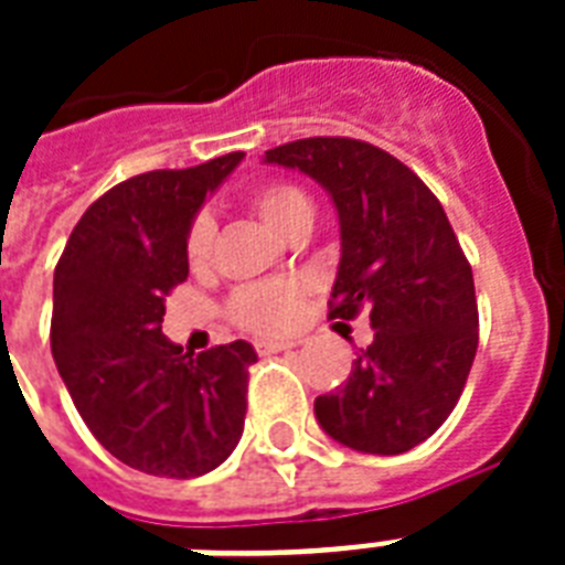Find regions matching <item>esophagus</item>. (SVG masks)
<instances>
[{"instance_id": "esophagus-1", "label": "esophagus", "mask_w": 565, "mask_h": 565, "mask_svg": "<svg viewBox=\"0 0 565 565\" xmlns=\"http://www.w3.org/2000/svg\"><path fill=\"white\" fill-rule=\"evenodd\" d=\"M255 349H257V354H278V352H290L292 343H275V340H260Z\"/></svg>"}]
</instances>
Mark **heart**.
<instances>
[{
    "label": "heart",
    "instance_id": "b5f03b06",
    "mask_svg": "<svg viewBox=\"0 0 565 565\" xmlns=\"http://www.w3.org/2000/svg\"><path fill=\"white\" fill-rule=\"evenodd\" d=\"M248 207L287 237L292 231L310 225L313 213H317L308 190L292 181H264L260 188L248 193ZM213 237H216V225L211 216L195 213L188 225V234H184V257L193 273H202L211 266ZM308 292L310 281L305 278H269V281L243 284L231 296L228 313L243 331L260 337L284 334L301 317Z\"/></svg>",
    "mask_w": 565,
    "mask_h": 565
}]
</instances>
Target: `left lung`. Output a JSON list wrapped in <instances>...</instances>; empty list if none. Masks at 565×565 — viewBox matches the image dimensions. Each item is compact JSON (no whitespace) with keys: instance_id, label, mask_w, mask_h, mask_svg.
Here are the masks:
<instances>
[{"instance_id":"left-lung-1","label":"left lung","mask_w":565,"mask_h":565,"mask_svg":"<svg viewBox=\"0 0 565 565\" xmlns=\"http://www.w3.org/2000/svg\"><path fill=\"white\" fill-rule=\"evenodd\" d=\"M266 163L331 193L343 257L328 317L366 310L375 328L349 381L313 404L319 425L354 451H411L455 411L478 352L472 266L443 204L411 167L354 137L292 140Z\"/></svg>"}]
</instances>
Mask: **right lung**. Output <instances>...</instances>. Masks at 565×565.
I'll use <instances>...</instances> for the list:
<instances>
[{
  "mask_svg": "<svg viewBox=\"0 0 565 565\" xmlns=\"http://www.w3.org/2000/svg\"><path fill=\"white\" fill-rule=\"evenodd\" d=\"M243 152L122 181L84 211L55 266L52 358L90 434L131 469L199 478L234 451L246 422L243 340L181 352L163 301L188 281L184 234Z\"/></svg>",
  "mask_w": 565,
  "mask_h": 565,
  "instance_id": "obj_1",
  "label": "right lung"
}]
</instances>
